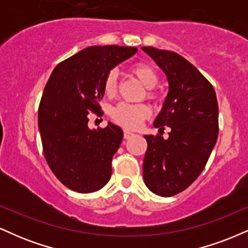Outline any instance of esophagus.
<instances>
[{
	"mask_svg": "<svg viewBox=\"0 0 248 248\" xmlns=\"http://www.w3.org/2000/svg\"><path fill=\"white\" fill-rule=\"evenodd\" d=\"M134 135H135V134L130 132V130H127V129H124V138L126 139V140H127V139L132 138V136H134Z\"/></svg>",
	"mask_w": 248,
	"mask_h": 248,
	"instance_id": "obj_1",
	"label": "esophagus"
}]
</instances>
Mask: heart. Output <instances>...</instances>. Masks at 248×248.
<instances>
[{"mask_svg": "<svg viewBox=\"0 0 248 248\" xmlns=\"http://www.w3.org/2000/svg\"><path fill=\"white\" fill-rule=\"evenodd\" d=\"M132 73L140 80L144 87L152 90L157 85L158 77L156 71L150 65L146 62H138L133 65ZM104 92L108 96H113L116 92V73L110 71L106 76L104 81ZM148 95L153 98L154 94L152 91L148 92ZM150 109L149 107L143 104H127V102H120L110 110V118L115 124H120L121 127L127 129H136L141 126V124L149 118Z\"/></svg>", "mask_w": 248, "mask_h": 248, "instance_id": "heart-1", "label": "heart"}]
</instances>
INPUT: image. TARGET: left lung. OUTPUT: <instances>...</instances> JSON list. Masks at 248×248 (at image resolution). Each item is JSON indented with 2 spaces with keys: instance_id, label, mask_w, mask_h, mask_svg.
<instances>
[{
  "instance_id": "left-lung-1",
  "label": "left lung",
  "mask_w": 248,
  "mask_h": 248,
  "mask_svg": "<svg viewBox=\"0 0 248 248\" xmlns=\"http://www.w3.org/2000/svg\"><path fill=\"white\" fill-rule=\"evenodd\" d=\"M142 50L166 73L169 92L154 127L169 138L144 135L148 148L143 181L162 197L177 195L201 175L218 138V102L210 81L186 58L172 51L144 46Z\"/></svg>"
}]
</instances>
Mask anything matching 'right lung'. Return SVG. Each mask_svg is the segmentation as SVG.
I'll return each instance as SVG.
<instances>
[{
  "label": "right lung",
  "instance_id": "add662e5",
  "mask_svg": "<svg viewBox=\"0 0 248 248\" xmlns=\"http://www.w3.org/2000/svg\"><path fill=\"white\" fill-rule=\"evenodd\" d=\"M136 47L90 46L59 62L45 85L38 108L43 153L50 169L73 191L94 192L109 181L112 158L124 133L108 122L90 129V112L101 115L104 81Z\"/></svg>",
  "mask_w": 248,
  "mask_h": 248
}]
</instances>
